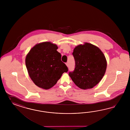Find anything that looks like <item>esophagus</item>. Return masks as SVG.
<instances>
[{"instance_id":"34e87169","label":"esophagus","mask_w":130,"mask_h":130,"mask_svg":"<svg viewBox=\"0 0 130 130\" xmlns=\"http://www.w3.org/2000/svg\"><path fill=\"white\" fill-rule=\"evenodd\" d=\"M66 66H67V67H68V66H69V63L67 62V63H66Z\"/></svg>"}]
</instances>
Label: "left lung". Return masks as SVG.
<instances>
[{"label":"left lung","instance_id":"1","mask_svg":"<svg viewBox=\"0 0 130 130\" xmlns=\"http://www.w3.org/2000/svg\"><path fill=\"white\" fill-rule=\"evenodd\" d=\"M72 54L75 68L69 74L71 79L81 89L93 88L102 80L106 70L107 60L103 53L98 47L85 42L77 46Z\"/></svg>","mask_w":130,"mask_h":130}]
</instances>
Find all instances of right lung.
Segmentation results:
<instances>
[{"mask_svg":"<svg viewBox=\"0 0 130 130\" xmlns=\"http://www.w3.org/2000/svg\"><path fill=\"white\" fill-rule=\"evenodd\" d=\"M58 48L55 44L43 42L32 47L26 56L28 74L36 85L43 89L48 90L54 86L63 73L68 71L61 60Z\"/></svg>","mask_w":130,"mask_h":130,"instance_id":"1","label":"right lung"}]
</instances>
